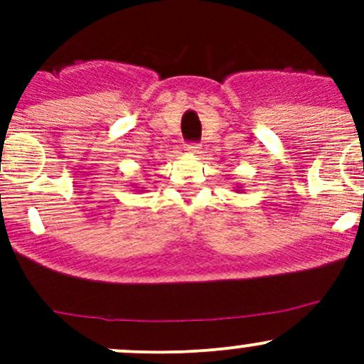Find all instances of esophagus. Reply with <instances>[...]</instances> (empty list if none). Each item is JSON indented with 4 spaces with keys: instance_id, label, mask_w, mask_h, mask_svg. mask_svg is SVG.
Masks as SVG:
<instances>
[{
    "instance_id": "esophagus-1",
    "label": "esophagus",
    "mask_w": 364,
    "mask_h": 364,
    "mask_svg": "<svg viewBox=\"0 0 364 364\" xmlns=\"http://www.w3.org/2000/svg\"><path fill=\"white\" fill-rule=\"evenodd\" d=\"M186 151L190 153V155H200V146L199 144H186Z\"/></svg>"
}]
</instances>
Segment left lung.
Listing matches in <instances>:
<instances>
[{
	"instance_id": "8db88e82",
	"label": "left lung",
	"mask_w": 364,
	"mask_h": 364,
	"mask_svg": "<svg viewBox=\"0 0 364 364\" xmlns=\"http://www.w3.org/2000/svg\"><path fill=\"white\" fill-rule=\"evenodd\" d=\"M245 190H243V186H236V193H243Z\"/></svg>"
}]
</instances>
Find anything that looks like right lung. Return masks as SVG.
<instances>
[{"label": "right lung", "instance_id": "1", "mask_svg": "<svg viewBox=\"0 0 364 364\" xmlns=\"http://www.w3.org/2000/svg\"><path fill=\"white\" fill-rule=\"evenodd\" d=\"M135 188H139V186H135ZM139 192H142V190H139Z\"/></svg>", "mask_w": 364, "mask_h": 364}]
</instances>
